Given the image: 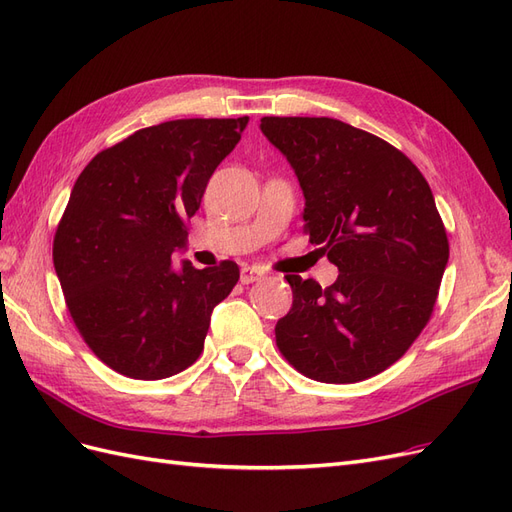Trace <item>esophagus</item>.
I'll use <instances>...</instances> for the list:
<instances>
[{
	"instance_id": "1",
	"label": "esophagus",
	"mask_w": 512,
	"mask_h": 512,
	"mask_svg": "<svg viewBox=\"0 0 512 512\" xmlns=\"http://www.w3.org/2000/svg\"><path fill=\"white\" fill-rule=\"evenodd\" d=\"M262 277V271L260 269H256V267H243L241 269V284H252V282H258Z\"/></svg>"
}]
</instances>
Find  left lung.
Masks as SVG:
<instances>
[{
    "label": "left lung",
    "instance_id": "1",
    "mask_svg": "<svg viewBox=\"0 0 512 512\" xmlns=\"http://www.w3.org/2000/svg\"><path fill=\"white\" fill-rule=\"evenodd\" d=\"M297 173L303 230L339 269L335 284L286 275L275 342L303 376L350 384L406 354L431 318L448 239L429 183L382 138L331 117H262Z\"/></svg>",
    "mask_w": 512,
    "mask_h": 512
}]
</instances>
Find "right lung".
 Masks as SVG:
<instances>
[{
	"label": "right lung",
	"instance_id": "obj_1",
	"mask_svg": "<svg viewBox=\"0 0 512 512\" xmlns=\"http://www.w3.org/2000/svg\"><path fill=\"white\" fill-rule=\"evenodd\" d=\"M247 117L175 119L100 151L76 179L53 241L68 312L102 363L162 380L205 348L213 307L239 280L237 262L194 269L188 241L213 170L241 141Z\"/></svg>",
	"mask_w": 512,
	"mask_h": 512
}]
</instances>
